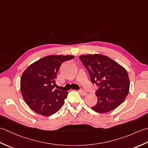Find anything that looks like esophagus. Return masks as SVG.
<instances>
[{"label": "esophagus", "mask_w": 148, "mask_h": 148, "mask_svg": "<svg viewBox=\"0 0 148 148\" xmlns=\"http://www.w3.org/2000/svg\"><path fill=\"white\" fill-rule=\"evenodd\" d=\"M78 92H79L80 94L81 95H82V96L86 95V92L85 91H84V90H82V89L78 90Z\"/></svg>", "instance_id": "obj_1"}]
</instances>
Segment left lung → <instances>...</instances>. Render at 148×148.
<instances>
[{
    "mask_svg": "<svg viewBox=\"0 0 148 148\" xmlns=\"http://www.w3.org/2000/svg\"><path fill=\"white\" fill-rule=\"evenodd\" d=\"M79 58L88 71L91 82L99 87L96 91L97 103L92 109L107 113L119 106L129 92L130 80L125 69L101 54L80 56Z\"/></svg>",
    "mask_w": 148,
    "mask_h": 148,
    "instance_id": "1",
    "label": "left lung"
}]
</instances>
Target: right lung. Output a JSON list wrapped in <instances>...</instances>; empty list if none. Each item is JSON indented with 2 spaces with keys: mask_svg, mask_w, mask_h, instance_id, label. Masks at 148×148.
Instances as JSON below:
<instances>
[{
  "mask_svg": "<svg viewBox=\"0 0 148 148\" xmlns=\"http://www.w3.org/2000/svg\"><path fill=\"white\" fill-rule=\"evenodd\" d=\"M73 57V56H46L23 71L20 80L21 92L33 111L49 116L61 109L68 92L54 89L57 73L63 62Z\"/></svg>",
  "mask_w": 148,
  "mask_h": 148,
  "instance_id": "add662e5",
  "label": "right lung"
}]
</instances>
